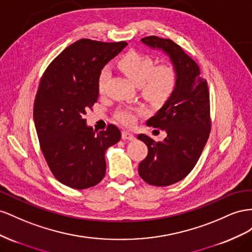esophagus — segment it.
Listing matches in <instances>:
<instances>
[{
	"mask_svg": "<svg viewBox=\"0 0 252 252\" xmlns=\"http://www.w3.org/2000/svg\"><path fill=\"white\" fill-rule=\"evenodd\" d=\"M122 139H124V140H134L135 136L130 132L124 131V132H122Z\"/></svg>",
	"mask_w": 252,
	"mask_h": 252,
	"instance_id": "34e87169",
	"label": "esophagus"
}]
</instances>
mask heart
Listing matches in <instances>:
<instances>
[{
  "label": "heart",
  "mask_w": 252,
  "mask_h": 252,
  "mask_svg": "<svg viewBox=\"0 0 252 252\" xmlns=\"http://www.w3.org/2000/svg\"><path fill=\"white\" fill-rule=\"evenodd\" d=\"M118 66L134 83L139 84L143 96L156 103L166 102L176 90L178 75L175 66L169 62L155 64L149 54L130 50L119 59ZM109 78V68L103 67L97 79L100 94L104 93ZM143 113L145 109L141 106L121 107L116 112V118L122 125L131 126Z\"/></svg>",
  "instance_id": "b5f03b06"
}]
</instances>
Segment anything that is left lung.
I'll use <instances>...</instances> for the list:
<instances>
[{
    "label": "left lung",
    "mask_w": 252,
    "mask_h": 252,
    "mask_svg": "<svg viewBox=\"0 0 252 252\" xmlns=\"http://www.w3.org/2000/svg\"><path fill=\"white\" fill-rule=\"evenodd\" d=\"M141 41L150 47L162 49L178 75L174 94L147 121V126L166 131L167 137L156 142L145 134L137 136L149 150L147 157L139 163L140 177L152 186L166 187L190 173L209 138V90L196 62L176 43L156 35Z\"/></svg>",
    "instance_id": "8db88e82"
}]
</instances>
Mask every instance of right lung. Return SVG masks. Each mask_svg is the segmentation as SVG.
I'll return each instance as SVG.
<instances>
[{
  "label": "right lung",
  "mask_w": 252,
  "mask_h": 252,
  "mask_svg": "<svg viewBox=\"0 0 252 252\" xmlns=\"http://www.w3.org/2000/svg\"><path fill=\"white\" fill-rule=\"evenodd\" d=\"M127 45L81 39L56 57L43 74L33 105L40 148L48 168L60 183L82 190L102 181L105 151L121 138L109 125L97 132L84 115L97 102L100 70Z\"/></svg>",
  "instance_id": "add662e5"
}]
</instances>
